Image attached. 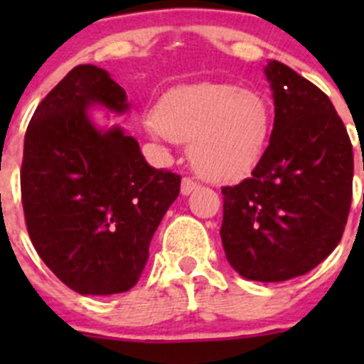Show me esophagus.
I'll list each match as a JSON object with an SVG mask.
<instances>
[{"mask_svg": "<svg viewBox=\"0 0 364 364\" xmlns=\"http://www.w3.org/2000/svg\"><path fill=\"white\" fill-rule=\"evenodd\" d=\"M197 188H199V183H196L193 179H190V178H183V181H181V193H183V196H190V193L196 192Z\"/></svg>", "mask_w": 364, "mask_h": 364, "instance_id": "obj_1", "label": "esophagus"}]
</instances>
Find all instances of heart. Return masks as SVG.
<instances>
[{
    "label": "heart",
    "instance_id": "b5f03b06",
    "mask_svg": "<svg viewBox=\"0 0 364 364\" xmlns=\"http://www.w3.org/2000/svg\"><path fill=\"white\" fill-rule=\"evenodd\" d=\"M144 124L160 141L190 142V161L204 179L232 183L262 160L273 111L255 90L200 82L167 91Z\"/></svg>",
    "mask_w": 364,
    "mask_h": 364
}]
</instances>
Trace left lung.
Returning <instances> with one entry per match:
<instances>
[{"mask_svg":"<svg viewBox=\"0 0 364 364\" xmlns=\"http://www.w3.org/2000/svg\"><path fill=\"white\" fill-rule=\"evenodd\" d=\"M264 75L273 93V134L250 178L222 188L220 236L241 277L284 282L306 274L340 243L354 156L328 95L280 61H267Z\"/></svg>","mask_w":364,"mask_h":364,"instance_id":"obj_1","label":"left lung"}]
</instances>
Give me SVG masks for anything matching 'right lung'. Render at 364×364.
Masks as SVG:
<instances>
[{
  "label": "right lung",
  "mask_w": 364,
  "mask_h": 364,
  "mask_svg": "<svg viewBox=\"0 0 364 364\" xmlns=\"http://www.w3.org/2000/svg\"><path fill=\"white\" fill-rule=\"evenodd\" d=\"M95 107L130 111L107 70L79 65L29 121L21 193L47 267L79 294L109 296L137 284L181 178L151 167L119 124H97Z\"/></svg>",
  "instance_id": "right-lung-1"
}]
</instances>
